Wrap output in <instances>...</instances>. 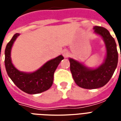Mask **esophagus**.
I'll list each match as a JSON object with an SVG mask.
<instances>
[{
    "instance_id": "esophagus-1",
    "label": "esophagus",
    "mask_w": 121,
    "mask_h": 121,
    "mask_svg": "<svg viewBox=\"0 0 121 121\" xmlns=\"http://www.w3.org/2000/svg\"><path fill=\"white\" fill-rule=\"evenodd\" d=\"M62 54H63L64 57V58H67L69 55V53L68 51H67V50H64L63 52H62Z\"/></svg>"
}]
</instances>
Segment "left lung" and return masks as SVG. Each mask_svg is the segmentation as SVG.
Instances as JSON below:
<instances>
[{
  "label": "left lung",
  "mask_w": 121,
  "mask_h": 121,
  "mask_svg": "<svg viewBox=\"0 0 121 121\" xmlns=\"http://www.w3.org/2000/svg\"><path fill=\"white\" fill-rule=\"evenodd\" d=\"M93 29L94 34L102 37L106 46V57L102 64L95 68H91L77 60L69 58L70 72L76 84L87 89H97L105 86L112 76L118 62L116 43L109 32L99 26H94Z\"/></svg>",
  "instance_id": "1"
}]
</instances>
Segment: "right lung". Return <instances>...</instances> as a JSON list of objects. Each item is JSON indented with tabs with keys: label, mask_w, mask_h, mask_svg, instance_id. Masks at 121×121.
Listing matches in <instances>:
<instances>
[{
	"label": "right lung",
	"mask_w": 121,
	"mask_h": 121,
	"mask_svg": "<svg viewBox=\"0 0 121 121\" xmlns=\"http://www.w3.org/2000/svg\"><path fill=\"white\" fill-rule=\"evenodd\" d=\"M20 34H15L5 50V66L7 73L17 87L29 94H35L47 91L52 86L55 70L64 57L62 55L51 59L32 72L20 71L12 62L11 50Z\"/></svg>",
	"instance_id": "add662e5"
}]
</instances>
